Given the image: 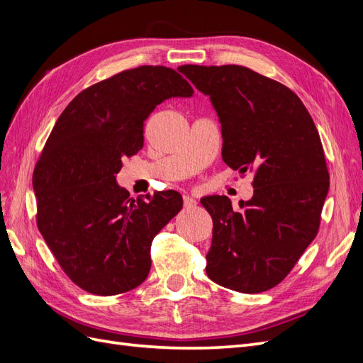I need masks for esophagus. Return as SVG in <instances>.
Here are the masks:
<instances>
[{"mask_svg": "<svg viewBox=\"0 0 363 363\" xmlns=\"http://www.w3.org/2000/svg\"><path fill=\"white\" fill-rule=\"evenodd\" d=\"M183 204H184L186 208H191V207H195L196 201L189 195H183Z\"/></svg>", "mask_w": 363, "mask_h": 363, "instance_id": "1", "label": "esophagus"}]
</instances>
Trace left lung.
Instances as JSON below:
<instances>
[{
    "label": "left lung",
    "mask_w": 363,
    "mask_h": 363,
    "mask_svg": "<svg viewBox=\"0 0 363 363\" xmlns=\"http://www.w3.org/2000/svg\"><path fill=\"white\" fill-rule=\"evenodd\" d=\"M179 71L211 98L223 160L255 171L251 200L235 211L225 195L204 196L213 221L206 272L224 288L257 294L279 284L315 239L328 192L320 135L286 86L245 67L183 65Z\"/></svg>",
    "instance_id": "obj_1"
}]
</instances>
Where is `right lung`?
<instances>
[{
  "instance_id": "1",
  "label": "right lung",
  "mask_w": 363,
  "mask_h": 363,
  "mask_svg": "<svg viewBox=\"0 0 363 363\" xmlns=\"http://www.w3.org/2000/svg\"><path fill=\"white\" fill-rule=\"evenodd\" d=\"M191 84L171 68L119 72L77 95L59 116L33 172L38 227L67 276L95 295L138 288L151 268L155 236L183 199L162 191L130 199L116 174L144 147V124Z\"/></svg>"
}]
</instances>
